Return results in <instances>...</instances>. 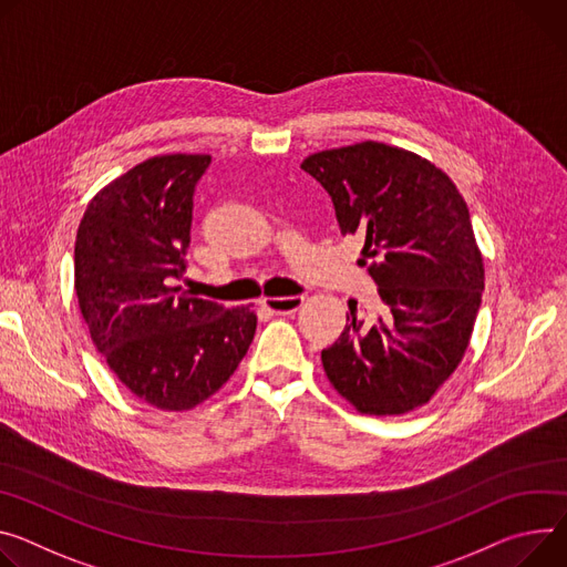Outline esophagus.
Instances as JSON below:
<instances>
[{
	"label": "esophagus",
	"instance_id": "obj_1",
	"mask_svg": "<svg viewBox=\"0 0 567 567\" xmlns=\"http://www.w3.org/2000/svg\"><path fill=\"white\" fill-rule=\"evenodd\" d=\"M305 302V296H285V298H262V307L274 315H293Z\"/></svg>",
	"mask_w": 567,
	"mask_h": 567
}]
</instances>
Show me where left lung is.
I'll return each instance as SVG.
<instances>
[{
    "label": "left lung",
    "instance_id": "1",
    "mask_svg": "<svg viewBox=\"0 0 567 567\" xmlns=\"http://www.w3.org/2000/svg\"><path fill=\"white\" fill-rule=\"evenodd\" d=\"M330 194L343 235H362L359 265L382 315L350 302L339 339L321 352L330 384L362 414L416 409L458 367L484 291V262L456 185L416 153L359 142L305 158Z\"/></svg>",
    "mask_w": 567,
    "mask_h": 567
}]
</instances>
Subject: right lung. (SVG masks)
Instances as JSON below:
<instances>
[{"mask_svg":"<svg viewBox=\"0 0 567 567\" xmlns=\"http://www.w3.org/2000/svg\"><path fill=\"white\" fill-rule=\"evenodd\" d=\"M210 156L140 163L87 205L74 246V289L96 350L140 400L185 411L217 393L244 359L257 317L187 296L194 189Z\"/></svg>","mask_w":567,"mask_h":567,"instance_id":"right-lung-1","label":"right lung"}]
</instances>
